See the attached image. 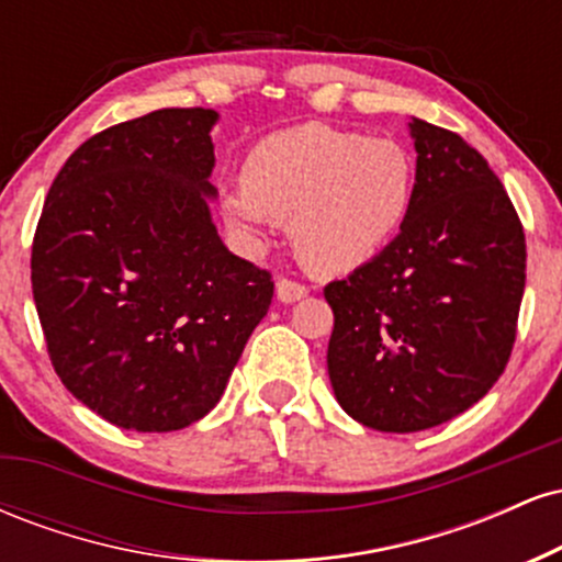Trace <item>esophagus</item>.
Returning a JSON list of instances; mask_svg holds the SVG:
<instances>
[{"mask_svg": "<svg viewBox=\"0 0 562 562\" xmlns=\"http://www.w3.org/2000/svg\"><path fill=\"white\" fill-rule=\"evenodd\" d=\"M306 293H308V288L301 285V282H295V280H277V299H280L282 303L301 301Z\"/></svg>", "mask_w": 562, "mask_h": 562, "instance_id": "34e87169", "label": "esophagus"}]
</instances>
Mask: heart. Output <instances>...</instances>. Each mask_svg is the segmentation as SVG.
<instances>
[{"instance_id":"b5f03b06","label":"heart","mask_w":562,"mask_h":562,"mask_svg":"<svg viewBox=\"0 0 562 562\" xmlns=\"http://www.w3.org/2000/svg\"><path fill=\"white\" fill-rule=\"evenodd\" d=\"M415 203V160L404 145L306 124L261 139L243 184L222 195V216L245 243L290 222L303 263L340 274L375 259Z\"/></svg>"}]
</instances>
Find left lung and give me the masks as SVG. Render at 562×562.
<instances>
[{"label":"left lung","instance_id":"obj_1","mask_svg":"<svg viewBox=\"0 0 562 562\" xmlns=\"http://www.w3.org/2000/svg\"><path fill=\"white\" fill-rule=\"evenodd\" d=\"M415 203L396 240L325 288L327 372L346 415L415 434L462 415L505 372L526 235L499 177L460 134L412 119Z\"/></svg>","mask_w":562,"mask_h":562}]
</instances>
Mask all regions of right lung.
Returning <instances> with one entry per match:
<instances>
[{
    "label": "right lung",
    "mask_w": 562,
    "mask_h": 562,
    "mask_svg": "<svg viewBox=\"0 0 562 562\" xmlns=\"http://www.w3.org/2000/svg\"><path fill=\"white\" fill-rule=\"evenodd\" d=\"M218 113L105 128L44 200L31 288L57 378L102 420L169 434L214 409L274 295L211 218Z\"/></svg>",
    "instance_id": "1"
}]
</instances>
